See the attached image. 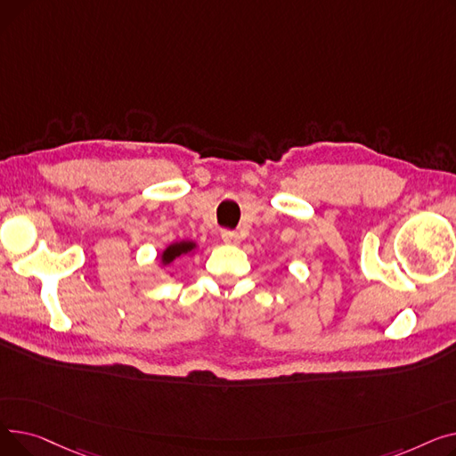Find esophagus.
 <instances>
[{
    "mask_svg": "<svg viewBox=\"0 0 456 456\" xmlns=\"http://www.w3.org/2000/svg\"><path fill=\"white\" fill-rule=\"evenodd\" d=\"M222 240L229 246H236V244H240V236H238V232H234V231H224Z\"/></svg>",
    "mask_w": 456,
    "mask_h": 456,
    "instance_id": "34e87169",
    "label": "esophagus"
}]
</instances>
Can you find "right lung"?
Here are the masks:
<instances>
[{
	"label": "right lung",
	"mask_w": 456,
	"mask_h": 456,
	"mask_svg": "<svg viewBox=\"0 0 456 456\" xmlns=\"http://www.w3.org/2000/svg\"><path fill=\"white\" fill-rule=\"evenodd\" d=\"M198 251V244L191 242V240H181V242H172L167 244L160 255H159V260H160V266L166 268L170 266L174 260L181 258V256H191Z\"/></svg>",
	"instance_id": "1"
}]
</instances>
